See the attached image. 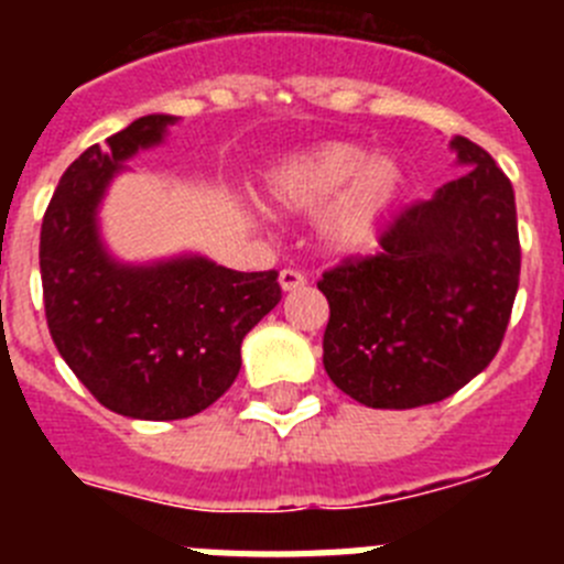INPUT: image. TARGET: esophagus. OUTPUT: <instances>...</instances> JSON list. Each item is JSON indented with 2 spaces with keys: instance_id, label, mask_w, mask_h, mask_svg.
<instances>
[{
  "instance_id": "34e87169",
  "label": "esophagus",
  "mask_w": 564,
  "mask_h": 564,
  "mask_svg": "<svg viewBox=\"0 0 564 564\" xmlns=\"http://www.w3.org/2000/svg\"><path fill=\"white\" fill-rule=\"evenodd\" d=\"M279 285H282L285 293L302 291L307 285V276L302 271H296V268H285V271L279 273Z\"/></svg>"
}]
</instances>
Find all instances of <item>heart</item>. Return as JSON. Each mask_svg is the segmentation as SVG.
<instances>
[{
  "label": "heart",
  "mask_w": 564,
  "mask_h": 564,
  "mask_svg": "<svg viewBox=\"0 0 564 564\" xmlns=\"http://www.w3.org/2000/svg\"><path fill=\"white\" fill-rule=\"evenodd\" d=\"M401 183L403 172L392 158H367L352 143H325L273 169L265 197L279 212L325 208L322 242L336 253H356L376 239Z\"/></svg>",
  "instance_id": "obj_1"
}]
</instances>
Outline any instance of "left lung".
I'll return each mask as SVG.
<instances>
[{
	"label": "left lung",
	"mask_w": 564,
	"mask_h": 564,
	"mask_svg": "<svg viewBox=\"0 0 564 564\" xmlns=\"http://www.w3.org/2000/svg\"><path fill=\"white\" fill-rule=\"evenodd\" d=\"M468 166L432 200L401 208L381 251L347 257L316 285L330 302L325 370L372 410L455 395L491 364L520 288L514 188L495 158L455 138Z\"/></svg>",
	"instance_id": "1"
}]
</instances>
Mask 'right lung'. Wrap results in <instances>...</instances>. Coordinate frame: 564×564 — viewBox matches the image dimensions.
Listing matches in <instances>:
<instances>
[{
    "label": "right lung",
    "instance_id": "add662e5",
    "mask_svg": "<svg viewBox=\"0 0 564 564\" xmlns=\"http://www.w3.org/2000/svg\"><path fill=\"white\" fill-rule=\"evenodd\" d=\"M172 115H147L89 147L62 174L42 220L44 316L67 367L98 403L138 421L212 406L239 372L246 333L282 299L276 271L242 273L203 257L118 265L96 208L138 149L163 141Z\"/></svg>",
    "mask_w": 564,
    "mask_h": 564
}]
</instances>
